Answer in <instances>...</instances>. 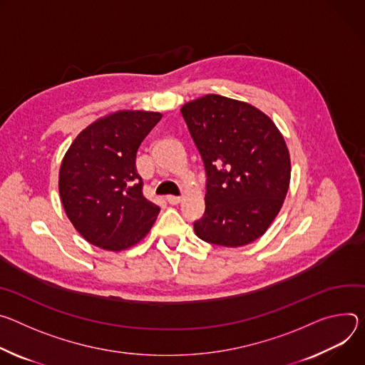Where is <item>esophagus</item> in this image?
Listing matches in <instances>:
<instances>
[{"label":"esophagus","instance_id":"esophagus-1","mask_svg":"<svg viewBox=\"0 0 365 365\" xmlns=\"http://www.w3.org/2000/svg\"><path fill=\"white\" fill-rule=\"evenodd\" d=\"M167 201L170 205H178L181 201V197L180 195H167Z\"/></svg>","mask_w":365,"mask_h":365}]
</instances>
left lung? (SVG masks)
Returning <instances> with one entry per match:
<instances>
[{"label": "left lung", "instance_id": "obj_1", "mask_svg": "<svg viewBox=\"0 0 365 365\" xmlns=\"http://www.w3.org/2000/svg\"><path fill=\"white\" fill-rule=\"evenodd\" d=\"M181 114L203 159L206 210L194 222L209 244L237 248L265 233L290 185V155L272 120L257 107L207 94Z\"/></svg>", "mask_w": 365, "mask_h": 365}]
</instances>
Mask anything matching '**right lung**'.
Segmentation results:
<instances>
[{"mask_svg": "<svg viewBox=\"0 0 365 365\" xmlns=\"http://www.w3.org/2000/svg\"><path fill=\"white\" fill-rule=\"evenodd\" d=\"M160 113L121 110L81 132L63 156L59 194L73 227L107 251L133 247L146 236L159 207L143 195L136 153Z\"/></svg>", "mask_w": 365, "mask_h": 365, "instance_id": "1", "label": "right lung"}]
</instances>
